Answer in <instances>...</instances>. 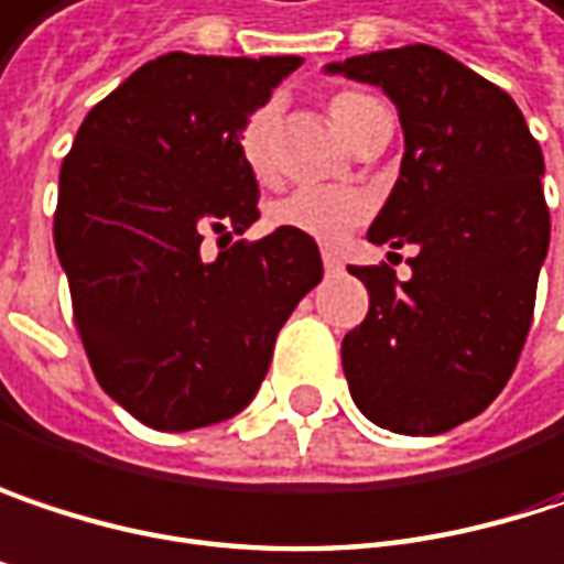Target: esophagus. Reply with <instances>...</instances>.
I'll list each match as a JSON object with an SVG mask.
<instances>
[{
	"label": "esophagus",
	"instance_id": "esophagus-1",
	"mask_svg": "<svg viewBox=\"0 0 564 564\" xmlns=\"http://www.w3.org/2000/svg\"><path fill=\"white\" fill-rule=\"evenodd\" d=\"M323 264H326V274H341V258L329 248H323Z\"/></svg>",
	"mask_w": 564,
	"mask_h": 564
}]
</instances>
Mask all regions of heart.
<instances>
[{"instance_id":"b5f03b06","label":"heart","mask_w":564,"mask_h":564,"mask_svg":"<svg viewBox=\"0 0 564 564\" xmlns=\"http://www.w3.org/2000/svg\"><path fill=\"white\" fill-rule=\"evenodd\" d=\"M375 106L371 96L361 93H335L329 99V119L341 131V138H355L361 116ZM238 158L248 167V174L261 183L274 177V109L261 106L254 109L235 138ZM371 213L368 196L355 189H319V186H303L286 193L283 199L271 203L268 209V226L271 229H290L316 238V241H341L355 226H361Z\"/></svg>"}]
</instances>
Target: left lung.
Segmentation results:
<instances>
[{
	"label": "left lung",
	"mask_w": 564,
	"mask_h": 564,
	"mask_svg": "<svg viewBox=\"0 0 564 564\" xmlns=\"http://www.w3.org/2000/svg\"><path fill=\"white\" fill-rule=\"evenodd\" d=\"M326 70L397 106L406 148L368 241L416 245L410 281L348 268L371 300L341 341L351 400L390 433H448L503 390L533 323L549 251L539 141L500 86L430 44Z\"/></svg>",
	"instance_id": "obj_1"
}]
</instances>
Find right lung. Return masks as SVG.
<instances>
[{"mask_svg":"<svg viewBox=\"0 0 564 564\" xmlns=\"http://www.w3.org/2000/svg\"><path fill=\"white\" fill-rule=\"evenodd\" d=\"M303 57L164 54L89 109L61 167L54 245L99 387L134 420L186 433L235 416L278 333L323 281L313 238L258 219L241 122Z\"/></svg>","mask_w":564,"mask_h":564,"instance_id":"obj_1","label":"right lung"}]
</instances>
